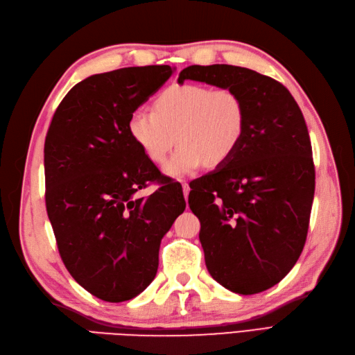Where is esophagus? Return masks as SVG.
<instances>
[{
	"label": "esophagus",
	"mask_w": 355,
	"mask_h": 355,
	"mask_svg": "<svg viewBox=\"0 0 355 355\" xmlns=\"http://www.w3.org/2000/svg\"><path fill=\"white\" fill-rule=\"evenodd\" d=\"M182 188H184V196H185V200H188V196H189V185L187 184V182H182Z\"/></svg>",
	"instance_id": "obj_1"
}]
</instances>
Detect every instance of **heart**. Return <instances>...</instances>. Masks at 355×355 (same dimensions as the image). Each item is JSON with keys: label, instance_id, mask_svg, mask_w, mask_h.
<instances>
[{"label": "heart", "instance_id": "b5f03b06", "mask_svg": "<svg viewBox=\"0 0 355 355\" xmlns=\"http://www.w3.org/2000/svg\"><path fill=\"white\" fill-rule=\"evenodd\" d=\"M127 130L155 164L166 159L176 135L179 148L164 170L170 176H185L202 164L219 167L234 155L245 133V105L232 89L173 84L157 96L154 111H133Z\"/></svg>", "mask_w": 355, "mask_h": 355}]
</instances>
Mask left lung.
I'll return each mask as SVG.
<instances>
[{
  "label": "left lung",
  "mask_w": 355,
  "mask_h": 355,
  "mask_svg": "<svg viewBox=\"0 0 355 355\" xmlns=\"http://www.w3.org/2000/svg\"><path fill=\"white\" fill-rule=\"evenodd\" d=\"M237 92L245 133L234 155L189 184V207L210 275L225 288L254 295L280 283L304 250L315 170L302 111L282 83L232 65H192L178 83Z\"/></svg>",
  "instance_id": "8db88e82"
}]
</instances>
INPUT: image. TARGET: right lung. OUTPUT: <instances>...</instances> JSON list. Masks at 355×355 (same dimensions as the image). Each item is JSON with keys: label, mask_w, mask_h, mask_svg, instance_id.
Returning <instances> with one entry per match:
<instances>
[{"label": "right lung", "mask_w": 355, "mask_h": 355, "mask_svg": "<svg viewBox=\"0 0 355 355\" xmlns=\"http://www.w3.org/2000/svg\"><path fill=\"white\" fill-rule=\"evenodd\" d=\"M173 68L132 67L83 80L53 115L44 144L46 207L67 270L106 302L133 299L151 284L161 239L187 202L179 182L136 146L128 116L163 85Z\"/></svg>", "instance_id": "1"}]
</instances>
